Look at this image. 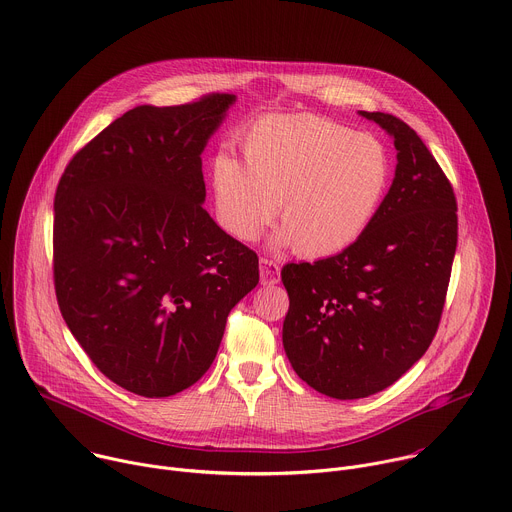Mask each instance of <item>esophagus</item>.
<instances>
[{
	"mask_svg": "<svg viewBox=\"0 0 512 512\" xmlns=\"http://www.w3.org/2000/svg\"><path fill=\"white\" fill-rule=\"evenodd\" d=\"M261 267H259V273H261V283L263 285H273L279 281V273H281V267L269 259V257H261Z\"/></svg>",
	"mask_w": 512,
	"mask_h": 512,
	"instance_id": "esophagus-1",
	"label": "esophagus"
}]
</instances>
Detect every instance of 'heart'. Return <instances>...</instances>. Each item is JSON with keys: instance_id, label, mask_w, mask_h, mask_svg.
<instances>
[{"instance_id": "b5f03b06", "label": "heart", "mask_w": 512, "mask_h": 512, "mask_svg": "<svg viewBox=\"0 0 512 512\" xmlns=\"http://www.w3.org/2000/svg\"><path fill=\"white\" fill-rule=\"evenodd\" d=\"M243 160L221 152L212 188L221 227L251 243L273 221L275 245L302 257H330L358 241L391 184V156L369 133L328 117L265 115L241 137Z\"/></svg>"}]
</instances>
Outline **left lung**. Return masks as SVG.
I'll return each mask as SVG.
<instances>
[{
	"instance_id": "obj_1",
	"label": "left lung",
	"mask_w": 512,
	"mask_h": 512,
	"mask_svg": "<svg viewBox=\"0 0 512 512\" xmlns=\"http://www.w3.org/2000/svg\"><path fill=\"white\" fill-rule=\"evenodd\" d=\"M397 148L393 184L364 235L342 253L287 263L283 348L302 381L334 399L391 387L440 326L458 245L454 188L399 117L360 111Z\"/></svg>"
}]
</instances>
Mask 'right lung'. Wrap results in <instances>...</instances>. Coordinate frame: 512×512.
<instances>
[{
    "label": "right lung",
    "instance_id": "right-lung-1",
    "mask_svg": "<svg viewBox=\"0 0 512 512\" xmlns=\"http://www.w3.org/2000/svg\"><path fill=\"white\" fill-rule=\"evenodd\" d=\"M233 101L135 107L72 156L56 186L60 314L95 367L141 397L194 385L259 283L257 253L202 208L200 154Z\"/></svg>",
    "mask_w": 512,
    "mask_h": 512
}]
</instances>
